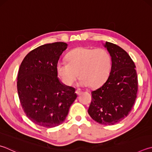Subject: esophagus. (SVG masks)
Listing matches in <instances>:
<instances>
[{
  "mask_svg": "<svg viewBox=\"0 0 152 152\" xmlns=\"http://www.w3.org/2000/svg\"><path fill=\"white\" fill-rule=\"evenodd\" d=\"M76 93L78 95H80V94H81V93H82V90L80 89V88H78V89H77L76 90Z\"/></svg>",
  "mask_w": 152,
  "mask_h": 152,
  "instance_id": "34e87169",
  "label": "esophagus"
}]
</instances>
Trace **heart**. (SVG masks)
<instances>
[{
	"mask_svg": "<svg viewBox=\"0 0 152 152\" xmlns=\"http://www.w3.org/2000/svg\"><path fill=\"white\" fill-rule=\"evenodd\" d=\"M66 62L56 64V73L63 83L71 86L77 76L82 86L98 87L108 78L112 68L109 52L103 48L77 47L66 54Z\"/></svg>",
	"mask_w": 152,
	"mask_h": 152,
	"instance_id": "b5f03b06",
	"label": "heart"
}]
</instances>
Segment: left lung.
<instances>
[{
    "label": "left lung",
    "instance_id": "1",
    "mask_svg": "<svg viewBox=\"0 0 152 152\" xmlns=\"http://www.w3.org/2000/svg\"><path fill=\"white\" fill-rule=\"evenodd\" d=\"M112 58V68L106 82L92 92L88 112L103 125H114L128 116L136 101L137 76L134 62L127 52L114 44L104 45Z\"/></svg>",
    "mask_w": 152,
    "mask_h": 152
}]
</instances>
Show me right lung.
<instances>
[{
  "instance_id": "obj_1",
  "label": "right lung",
  "mask_w": 152,
  "mask_h": 152,
  "mask_svg": "<svg viewBox=\"0 0 152 152\" xmlns=\"http://www.w3.org/2000/svg\"><path fill=\"white\" fill-rule=\"evenodd\" d=\"M68 47L65 42L46 44L30 51L22 62L17 90L22 107L33 123L45 128L62 124L77 98L74 88L60 81L56 64Z\"/></svg>"
}]
</instances>
